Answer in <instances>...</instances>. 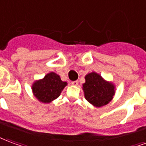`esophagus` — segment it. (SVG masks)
<instances>
[{
    "label": "esophagus",
    "mask_w": 146,
    "mask_h": 146,
    "mask_svg": "<svg viewBox=\"0 0 146 146\" xmlns=\"http://www.w3.org/2000/svg\"><path fill=\"white\" fill-rule=\"evenodd\" d=\"M72 84L73 86H78V81H72Z\"/></svg>",
    "instance_id": "1"
}]
</instances>
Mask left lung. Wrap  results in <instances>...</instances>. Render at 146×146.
Wrapping results in <instances>:
<instances>
[{
	"label": "left lung",
	"mask_w": 146,
	"mask_h": 146,
	"mask_svg": "<svg viewBox=\"0 0 146 146\" xmlns=\"http://www.w3.org/2000/svg\"><path fill=\"white\" fill-rule=\"evenodd\" d=\"M83 90L86 100L96 107L107 105L115 93L114 86L105 81L96 72L89 73L86 76Z\"/></svg>",
	"instance_id": "left-lung-1"
}]
</instances>
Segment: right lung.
Here are the masks:
<instances>
[{"instance_id": "obj_1", "label": "right lung", "mask_w": 146, "mask_h": 146, "mask_svg": "<svg viewBox=\"0 0 146 146\" xmlns=\"http://www.w3.org/2000/svg\"><path fill=\"white\" fill-rule=\"evenodd\" d=\"M66 86L67 82L61 81L58 74L50 72L42 79L36 81L33 84V92L38 100L48 104L60 96Z\"/></svg>"}]
</instances>
